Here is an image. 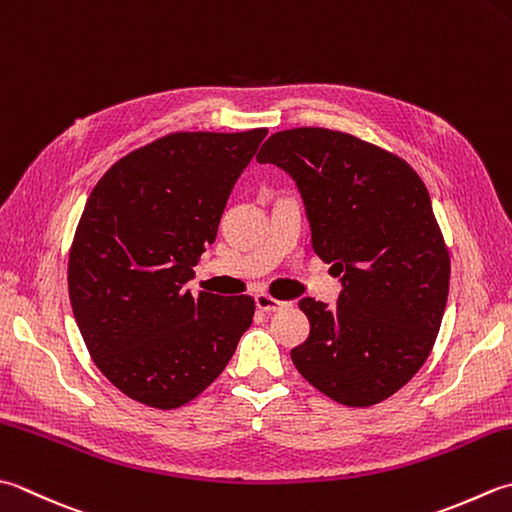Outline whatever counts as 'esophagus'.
I'll return each instance as SVG.
<instances>
[{
  "label": "esophagus",
  "mask_w": 512,
  "mask_h": 512,
  "mask_svg": "<svg viewBox=\"0 0 512 512\" xmlns=\"http://www.w3.org/2000/svg\"><path fill=\"white\" fill-rule=\"evenodd\" d=\"M255 304L259 310H264V313H273V310H282V308L290 306L288 302H282V299H275L266 293L255 295Z\"/></svg>",
  "instance_id": "1"
}]
</instances>
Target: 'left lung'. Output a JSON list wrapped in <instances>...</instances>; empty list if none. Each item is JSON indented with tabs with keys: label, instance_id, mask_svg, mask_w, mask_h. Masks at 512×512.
<instances>
[{
	"label": "left lung",
	"instance_id": "obj_1",
	"mask_svg": "<svg viewBox=\"0 0 512 512\" xmlns=\"http://www.w3.org/2000/svg\"><path fill=\"white\" fill-rule=\"evenodd\" d=\"M297 184L313 250L342 275L337 306L306 297L295 368L344 406L384 402L415 377L442 326L450 257L430 195L402 157L328 128L270 135L257 153Z\"/></svg>",
	"mask_w": 512,
	"mask_h": 512
}]
</instances>
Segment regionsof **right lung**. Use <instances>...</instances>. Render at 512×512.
Wrapping results in <instances>:
<instances>
[{
  "label": "right lung",
  "mask_w": 512,
  "mask_h": 512,
  "mask_svg": "<svg viewBox=\"0 0 512 512\" xmlns=\"http://www.w3.org/2000/svg\"><path fill=\"white\" fill-rule=\"evenodd\" d=\"M266 128L173 133L106 170L68 257V295L95 366L150 408L206 390L253 324L248 295L184 288Z\"/></svg>",
  "instance_id": "add662e5"
}]
</instances>
